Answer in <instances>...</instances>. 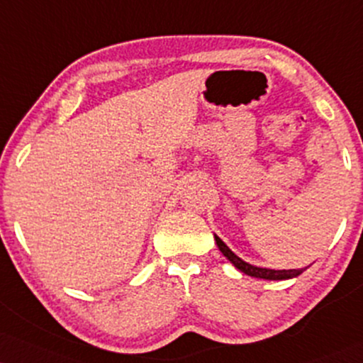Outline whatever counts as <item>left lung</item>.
<instances>
[{"mask_svg":"<svg viewBox=\"0 0 363 363\" xmlns=\"http://www.w3.org/2000/svg\"><path fill=\"white\" fill-rule=\"evenodd\" d=\"M216 240V245L220 248V252L228 259L231 264L237 267L240 272L247 274L250 277H257V279H265V281H286V279H292V277H298L299 274L304 272V269H282V270H276V269H264V267H257V265L248 264V262L242 260L238 255H235L233 252L230 250L228 245L221 240L218 235H215Z\"/></svg>","mask_w":363,"mask_h":363,"instance_id":"left-lung-1","label":"left lung"}]
</instances>
